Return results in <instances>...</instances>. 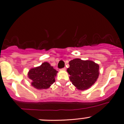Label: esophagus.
<instances>
[{"instance_id":"34e87169","label":"esophagus","mask_w":124,"mask_h":124,"mask_svg":"<svg viewBox=\"0 0 124 124\" xmlns=\"http://www.w3.org/2000/svg\"><path fill=\"white\" fill-rule=\"evenodd\" d=\"M61 70H66V68H63L61 69Z\"/></svg>"}]
</instances>
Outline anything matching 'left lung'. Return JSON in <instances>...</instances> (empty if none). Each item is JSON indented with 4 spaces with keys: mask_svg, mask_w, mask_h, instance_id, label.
I'll list each match as a JSON object with an SVG mask.
<instances>
[{
    "mask_svg": "<svg viewBox=\"0 0 124 124\" xmlns=\"http://www.w3.org/2000/svg\"><path fill=\"white\" fill-rule=\"evenodd\" d=\"M69 65L67 71L70 74V80L80 90L91 87L99 76V66L93 61L77 58L70 61Z\"/></svg>",
    "mask_w": 124,
    "mask_h": 124,
    "instance_id": "left-lung-1",
    "label": "left lung"
}]
</instances>
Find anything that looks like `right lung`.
Segmentation results:
<instances>
[{"label": "right lung", "mask_w": 124, "mask_h": 124, "mask_svg": "<svg viewBox=\"0 0 124 124\" xmlns=\"http://www.w3.org/2000/svg\"><path fill=\"white\" fill-rule=\"evenodd\" d=\"M58 71L48 62H44L41 66L31 69L28 77L32 80V85L38 89L48 88L55 82V77Z\"/></svg>", "instance_id": "right-lung-1"}]
</instances>
